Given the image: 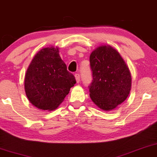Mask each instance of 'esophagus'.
I'll use <instances>...</instances> for the list:
<instances>
[{
	"label": "esophagus",
	"mask_w": 157,
	"mask_h": 157,
	"mask_svg": "<svg viewBox=\"0 0 157 157\" xmlns=\"http://www.w3.org/2000/svg\"><path fill=\"white\" fill-rule=\"evenodd\" d=\"M75 79H76L77 82V83L80 82V75H79L78 73H77V74L75 75Z\"/></svg>",
	"instance_id": "obj_1"
}]
</instances>
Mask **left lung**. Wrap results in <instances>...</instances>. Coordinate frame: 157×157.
Returning <instances> with one entry per match:
<instances>
[{"mask_svg": "<svg viewBox=\"0 0 157 157\" xmlns=\"http://www.w3.org/2000/svg\"><path fill=\"white\" fill-rule=\"evenodd\" d=\"M93 81L91 100L100 109L110 111L125 101L131 91V76L119 52L110 45H102L90 56Z\"/></svg>", "mask_w": 157, "mask_h": 157, "instance_id": "obj_1", "label": "left lung"}]
</instances>
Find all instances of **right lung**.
Instances as JSON below:
<instances>
[{"label":"right lung","mask_w":157,"mask_h":157,"mask_svg":"<svg viewBox=\"0 0 157 157\" xmlns=\"http://www.w3.org/2000/svg\"><path fill=\"white\" fill-rule=\"evenodd\" d=\"M76 80L60 57L59 48L41 49L29 64L24 88L29 102L37 108L54 110L62 103Z\"/></svg>","instance_id":"1"}]
</instances>
